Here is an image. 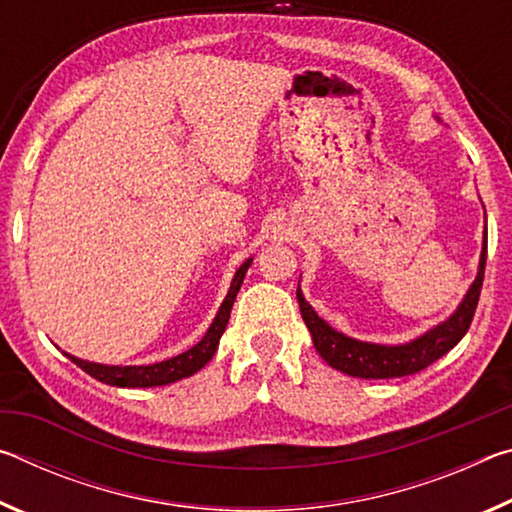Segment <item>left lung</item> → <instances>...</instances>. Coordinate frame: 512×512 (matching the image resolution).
Returning <instances> with one entry per match:
<instances>
[{"instance_id":"1","label":"left lung","mask_w":512,"mask_h":512,"mask_svg":"<svg viewBox=\"0 0 512 512\" xmlns=\"http://www.w3.org/2000/svg\"><path fill=\"white\" fill-rule=\"evenodd\" d=\"M485 257H488V232L483 235L479 273H476L472 287L467 289L461 305H458L454 314L443 320V323L431 327L429 332H424L418 339L402 345L366 343L336 332L334 327H329L325 320L316 314L314 307L309 305L298 287L300 314L311 332L314 348L329 366L345 372V375L350 377L393 379L415 375V372L431 366L433 361H438L443 354L452 350L454 345L463 339L467 329H470L483 287Z\"/></svg>"}]
</instances>
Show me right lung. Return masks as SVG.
Returning a JSON list of instances; mask_svg holds the SVG:
<instances>
[{
  "mask_svg": "<svg viewBox=\"0 0 512 512\" xmlns=\"http://www.w3.org/2000/svg\"><path fill=\"white\" fill-rule=\"evenodd\" d=\"M250 264H253V257L246 259V262L237 268L235 277H232L228 296H225L223 305L219 307V311H216L212 325L205 332L203 339L198 341L194 348H189L187 352L178 354V357H171V359L160 361V363H149V366H103V363H92V361H83L79 357H72V354H67V352H65V357L72 359L76 366L88 372L90 377L103 381V384L119 386V388L164 386V384H173V381L194 375V372L201 370L205 363L214 357L216 348H219L221 334L225 332V325H228V320H230V309H232V305H235V298L241 289V282H244Z\"/></svg>",
  "mask_w": 512,
  "mask_h": 512,
  "instance_id": "1",
  "label": "right lung"
}]
</instances>
